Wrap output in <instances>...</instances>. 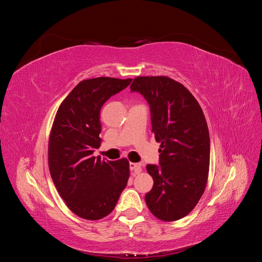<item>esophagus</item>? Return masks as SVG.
<instances>
[{"label":"esophagus","mask_w":262,"mask_h":262,"mask_svg":"<svg viewBox=\"0 0 262 262\" xmlns=\"http://www.w3.org/2000/svg\"><path fill=\"white\" fill-rule=\"evenodd\" d=\"M140 163H130V169L134 171V173H140L142 171Z\"/></svg>","instance_id":"esophagus-1"}]
</instances>
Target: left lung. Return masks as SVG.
I'll use <instances>...</instances> for the list:
<instances>
[{"mask_svg": "<svg viewBox=\"0 0 262 262\" xmlns=\"http://www.w3.org/2000/svg\"><path fill=\"white\" fill-rule=\"evenodd\" d=\"M131 92L149 105L152 132L160 142V165L148 164L152 190L145 194L147 208L165 222L180 220L193 210L207 186L210 136L207 120L186 87L167 76H139Z\"/></svg>", "mask_w": 262, "mask_h": 262, "instance_id": "obj_1", "label": "left lung"}]
</instances>
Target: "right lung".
Here are the masks:
<instances>
[{"label":"right lung","mask_w":262,"mask_h":262,"mask_svg":"<svg viewBox=\"0 0 262 262\" xmlns=\"http://www.w3.org/2000/svg\"><path fill=\"white\" fill-rule=\"evenodd\" d=\"M132 78L96 77L78 83L62 101L50 132L51 178L68 208L82 219L100 220L115 209L130 176L126 158L93 156L101 139L100 109Z\"/></svg>","instance_id":"right-lung-1"}]
</instances>
